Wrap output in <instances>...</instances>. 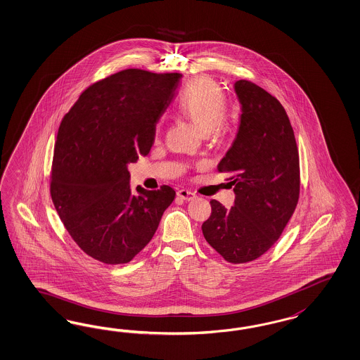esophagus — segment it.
I'll list each match as a JSON object with an SVG mask.
<instances>
[{
  "mask_svg": "<svg viewBox=\"0 0 360 360\" xmlns=\"http://www.w3.org/2000/svg\"><path fill=\"white\" fill-rule=\"evenodd\" d=\"M177 198L186 200V201H191L196 198V195L188 189H180V191H177Z\"/></svg>",
  "mask_w": 360,
  "mask_h": 360,
  "instance_id": "34e87169",
  "label": "esophagus"
}]
</instances>
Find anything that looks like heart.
<instances>
[{
    "label": "heart",
    "mask_w": 360,
    "mask_h": 360,
    "mask_svg": "<svg viewBox=\"0 0 360 360\" xmlns=\"http://www.w3.org/2000/svg\"><path fill=\"white\" fill-rule=\"evenodd\" d=\"M226 96L220 84L209 78L191 82L179 98V110L208 134L226 122ZM160 131V122L156 126Z\"/></svg>",
    "instance_id": "1"
}]
</instances>
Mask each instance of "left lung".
Returning a JSON list of instances; mask_svg holds the SVG:
<instances>
[{"mask_svg": "<svg viewBox=\"0 0 360 360\" xmlns=\"http://www.w3.org/2000/svg\"><path fill=\"white\" fill-rule=\"evenodd\" d=\"M240 126L219 162L229 174L234 205L210 201L202 234L228 262L244 264L267 252L283 232L300 198V155L285 108L249 81H237Z\"/></svg>", "mask_w": 360, "mask_h": 360, "instance_id": "8db88e82", "label": "left lung"}]
</instances>
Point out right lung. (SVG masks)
I'll return each mask as SVG.
<instances>
[{"label":"right lung","instance_id":"right-lung-1","mask_svg":"<svg viewBox=\"0 0 360 360\" xmlns=\"http://www.w3.org/2000/svg\"><path fill=\"white\" fill-rule=\"evenodd\" d=\"M181 74L123 70L82 93L59 126L50 193L86 255L127 264L151 241L176 192L129 186L128 164L147 156Z\"/></svg>","mask_w":360,"mask_h":360}]
</instances>
